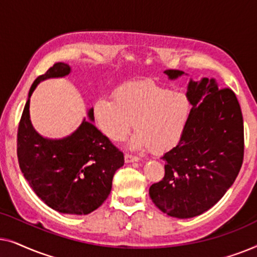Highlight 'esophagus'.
I'll use <instances>...</instances> for the list:
<instances>
[{"label":"esophagus","instance_id":"1","mask_svg":"<svg viewBox=\"0 0 257 257\" xmlns=\"http://www.w3.org/2000/svg\"><path fill=\"white\" fill-rule=\"evenodd\" d=\"M139 160L140 159L138 157L132 156V154H130V153L125 154V161H126V163H135V161H139Z\"/></svg>","mask_w":257,"mask_h":257}]
</instances>
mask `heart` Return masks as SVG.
Wrapping results in <instances>:
<instances>
[{
	"label": "heart",
	"instance_id": "1",
	"mask_svg": "<svg viewBox=\"0 0 257 257\" xmlns=\"http://www.w3.org/2000/svg\"><path fill=\"white\" fill-rule=\"evenodd\" d=\"M189 115L184 93L156 84H132L114 92V100L101 98L94 104V117L112 142H122L135 121L132 149L151 147L154 152L170 150L181 138Z\"/></svg>",
	"mask_w": 257,
	"mask_h": 257
}]
</instances>
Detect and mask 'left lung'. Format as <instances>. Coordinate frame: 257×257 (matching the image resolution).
I'll list each match as a JSON object with an SVG mask.
<instances>
[{
  "instance_id": "1",
  "label": "left lung",
  "mask_w": 257,
  "mask_h": 257,
  "mask_svg": "<svg viewBox=\"0 0 257 257\" xmlns=\"http://www.w3.org/2000/svg\"><path fill=\"white\" fill-rule=\"evenodd\" d=\"M174 79L180 70L165 71ZM192 104L178 145L161 157L165 175L150 196L167 215L187 219L213 207L233 185L244 156L243 117L236 94L214 79L191 80Z\"/></svg>"
}]
</instances>
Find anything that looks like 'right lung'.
Segmentation results:
<instances>
[{
	"label": "right lung",
	"instance_id": "right-lung-1",
	"mask_svg": "<svg viewBox=\"0 0 257 257\" xmlns=\"http://www.w3.org/2000/svg\"><path fill=\"white\" fill-rule=\"evenodd\" d=\"M69 73L70 66L58 62L35 79L19 122L17 159L24 178L49 207L86 215L107 199L115 171L124 165V154L89 120L61 140L44 139L35 131L29 117L35 87L41 80ZM89 118L93 120L92 108Z\"/></svg>",
	"mask_w": 257,
	"mask_h": 257
}]
</instances>
